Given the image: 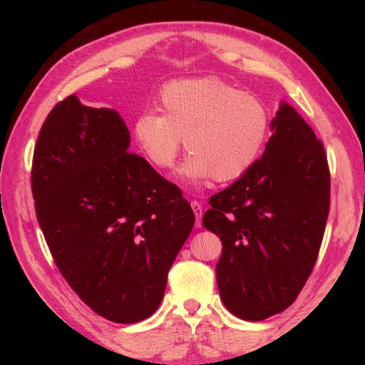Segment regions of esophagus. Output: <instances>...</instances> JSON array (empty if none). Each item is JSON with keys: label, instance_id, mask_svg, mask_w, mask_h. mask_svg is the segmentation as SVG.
<instances>
[{"label": "esophagus", "instance_id": "esophagus-1", "mask_svg": "<svg viewBox=\"0 0 365 365\" xmlns=\"http://www.w3.org/2000/svg\"><path fill=\"white\" fill-rule=\"evenodd\" d=\"M191 208L196 216V226H200V218H202V212H204L202 204L197 202V200H191Z\"/></svg>", "mask_w": 365, "mask_h": 365}]
</instances>
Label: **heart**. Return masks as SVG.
Here are the masks:
<instances>
[{
    "label": "heart",
    "mask_w": 365,
    "mask_h": 365,
    "mask_svg": "<svg viewBox=\"0 0 365 365\" xmlns=\"http://www.w3.org/2000/svg\"><path fill=\"white\" fill-rule=\"evenodd\" d=\"M158 111L139 114L133 131L152 165L174 168L185 138L182 174L192 182L245 175L265 144L269 115L262 100L216 78L178 80L158 96Z\"/></svg>",
    "instance_id": "b5f03b06"
}]
</instances>
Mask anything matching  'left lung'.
Returning a JSON list of instances; mask_svg holds the SVG:
<instances>
[{"label":"left lung","instance_id":"1","mask_svg":"<svg viewBox=\"0 0 365 365\" xmlns=\"http://www.w3.org/2000/svg\"><path fill=\"white\" fill-rule=\"evenodd\" d=\"M263 157L216 192L202 224L222 242L221 299L238 319L265 320L298 298L319 257L331 175L323 143L290 105L271 122Z\"/></svg>","mask_w":365,"mask_h":365}]
</instances>
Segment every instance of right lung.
Listing matches in <instances>:
<instances>
[{"label": "right lung", "instance_id": "obj_1", "mask_svg": "<svg viewBox=\"0 0 365 365\" xmlns=\"http://www.w3.org/2000/svg\"><path fill=\"white\" fill-rule=\"evenodd\" d=\"M111 108L61 100L38 131L31 190L53 260L84 304L114 323L150 317L195 226L180 188L139 155Z\"/></svg>", "mask_w": 365, "mask_h": 365}]
</instances>
